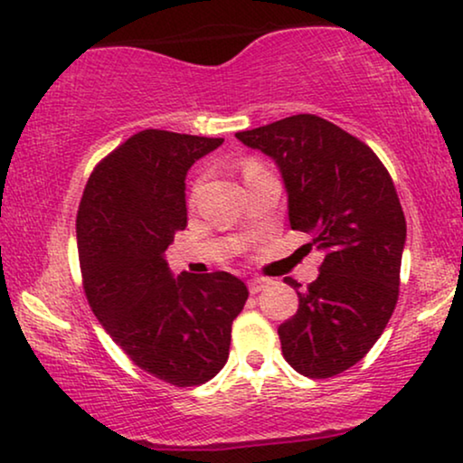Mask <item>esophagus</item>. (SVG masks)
Segmentation results:
<instances>
[{
    "label": "esophagus",
    "instance_id": "obj_1",
    "mask_svg": "<svg viewBox=\"0 0 463 463\" xmlns=\"http://www.w3.org/2000/svg\"><path fill=\"white\" fill-rule=\"evenodd\" d=\"M269 284V280L268 278H252V280H249V290H250V295H257V293H261V290L268 287Z\"/></svg>",
    "mask_w": 463,
    "mask_h": 463
}]
</instances>
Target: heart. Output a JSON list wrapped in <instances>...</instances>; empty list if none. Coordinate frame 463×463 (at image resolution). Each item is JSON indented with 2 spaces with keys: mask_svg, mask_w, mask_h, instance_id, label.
Masks as SVG:
<instances>
[{
  "mask_svg": "<svg viewBox=\"0 0 463 463\" xmlns=\"http://www.w3.org/2000/svg\"><path fill=\"white\" fill-rule=\"evenodd\" d=\"M249 168H257V164H249V166H246V170H249Z\"/></svg>",
  "mask_w": 463,
  "mask_h": 463,
  "instance_id": "heart-1",
  "label": "heart"
}]
</instances>
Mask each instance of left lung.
I'll list each match as a JSON object with an SVG mask.
<instances>
[{"instance_id":"1","label":"left lung","mask_w":463,"mask_h":463,"mask_svg":"<svg viewBox=\"0 0 463 463\" xmlns=\"http://www.w3.org/2000/svg\"><path fill=\"white\" fill-rule=\"evenodd\" d=\"M236 137L278 164L290 227L325 252L318 278L297 290V314L278 326L284 358L306 377L339 375L375 345L398 301L407 221L392 176L369 145L312 113Z\"/></svg>"}]
</instances>
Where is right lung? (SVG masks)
Instances as JSON below:
<instances>
[{
    "label": "right lung",
    "mask_w": 463,
    "mask_h": 463,
    "mask_svg": "<svg viewBox=\"0 0 463 463\" xmlns=\"http://www.w3.org/2000/svg\"><path fill=\"white\" fill-rule=\"evenodd\" d=\"M223 138L141 130L103 157L81 195L80 268L94 316L137 366L176 388L230 356L249 288L227 271L173 278L164 252L185 230V176Z\"/></svg>",
    "instance_id": "1"
}]
</instances>
